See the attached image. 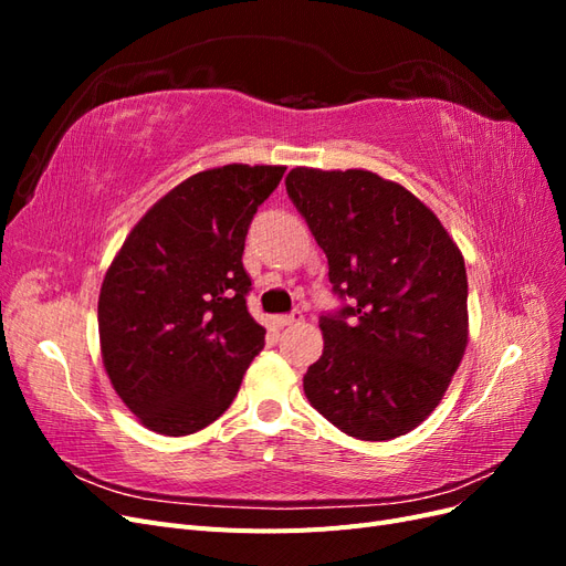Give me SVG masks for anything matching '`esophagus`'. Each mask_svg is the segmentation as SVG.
I'll use <instances>...</instances> for the list:
<instances>
[{"label":"esophagus","instance_id":"1","mask_svg":"<svg viewBox=\"0 0 566 566\" xmlns=\"http://www.w3.org/2000/svg\"><path fill=\"white\" fill-rule=\"evenodd\" d=\"M273 323H276L279 328H287V325H297V323H302V314H300V312H293V314L273 316Z\"/></svg>","mask_w":566,"mask_h":566}]
</instances>
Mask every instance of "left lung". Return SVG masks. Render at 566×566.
<instances>
[{
    "label": "left lung",
    "mask_w": 566,
    "mask_h": 566,
    "mask_svg": "<svg viewBox=\"0 0 566 566\" xmlns=\"http://www.w3.org/2000/svg\"><path fill=\"white\" fill-rule=\"evenodd\" d=\"M287 196L328 256L337 314L304 394L342 432L401 437L432 413L468 347V273L437 214L368 169L295 167Z\"/></svg>",
    "instance_id": "left-lung-1"
}]
</instances>
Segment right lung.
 <instances>
[{
	"label": "right lung",
	"mask_w": 566,
	"mask_h": 566,
	"mask_svg": "<svg viewBox=\"0 0 566 566\" xmlns=\"http://www.w3.org/2000/svg\"><path fill=\"white\" fill-rule=\"evenodd\" d=\"M283 165H224L188 177L139 219L98 295L101 358L148 430L186 437L235 399L266 331L245 304L243 250Z\"/></svg>",
	"instance_id": "obj_1"
}]
</instances>
